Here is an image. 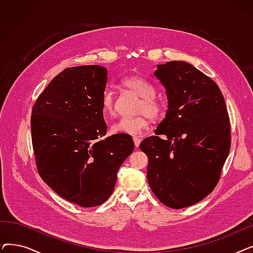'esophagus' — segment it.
<instances>
[{"instance_id":"34e87169","label":"esophagus","mask_w":253,"mask_h":253,"mask_svg":"<svg viewBox=\"0 0 253 253\" xmlns=\"http://www.w3.org/2000/svg\"><path fill=\"white\" fill-rule=\"evenodd\" d=\"M133 142H134L135 148H138L139 144H140V139L138 137H133Z\"/></svg>"}]
</instances>
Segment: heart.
Returning <instances> with one entry per match:
<instances>
[{
	"mask_svg": "<svg viewBox=\"0 0 253 253\" xmlns=\"http://www.w3.org/2000/svg\"><path fill=\"white\" fill-rule=\"evenodd\" d=\"M122 85L141 97L137 109V112L140 115L119 119L111 126V130L115 134L136 136L149 128L151 118L158 120L162 117L164 113V104L161 99L156 96L155 86L140 77H126L122 80ZM101 106L105 115H115V93L111 87H106L102 91Z\"/></svg>",
	"mask_w": 253,
	"mask_h": 253,
	"instance_id": "obj_1",
	"label": "heart"
}]
</instances>
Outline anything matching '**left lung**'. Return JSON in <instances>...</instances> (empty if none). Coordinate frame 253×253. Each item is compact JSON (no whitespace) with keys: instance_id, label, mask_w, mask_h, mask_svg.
I'll list each match as a JSON object with an SVG mask.
<instances>
[{"instance_id":"obj_1","label":"left lung","mask_w":253,"mask_h":253,"mask_svg":"<svg viewBox=\"0 0 253 253\" xmlns=\"http://www.w3.org/2000/svg\"><path fill=\"white\" fill-rule=\"evenodd\" d=\"M157 68L168 110L156 135L139 148L149 158L148 181L155 196L180 209L200 202L216 187L231 147L230 118L216 83L195 66L168 61Z\"/></svg>"}]
</instances>
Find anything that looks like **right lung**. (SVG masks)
<instances>
[{"label": "right lung", "instance_id": "1", "mask_svg": "<svg viewBox=\"0 0 253 253\" xmlns=\"http://www.w3.org/2000/svg\"><path fill=\"white\" fill-rule=\"evenodd\" d=\"M106 77L100 65L65 69L39 95L32 111L39 175L61 198L81 207L108 200L118 169L134 149L130 135L104 137L101 94Z\"/></svg>", "mask_w": 253, "mask_h": 253}]
</instances>
